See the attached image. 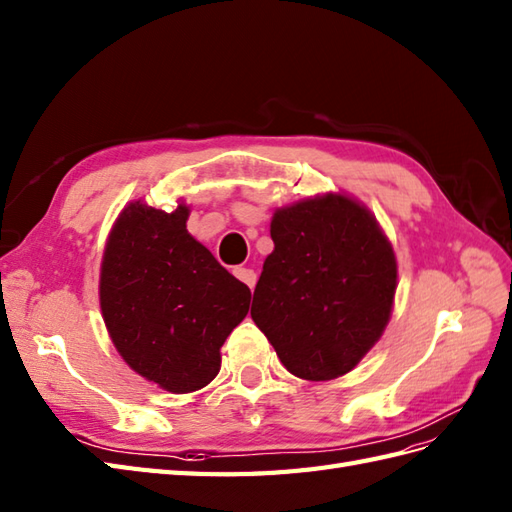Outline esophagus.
I'll use <instances>...</instances> for the list:
<instances>
[{
	"label": "esophagus",
	"instance_id": "34e87169",
	"mask_svg": "<svg viewBox=\"0 0 512 512\" xmlns=\"http://www.w3.org/2000/svg\"><path fill=\"white\" fill-rule=\"evenodd\" d=\"M234 276L239 278L241 282H245L249 289H254L256 286V280H258V276H256V271L254 269H249V267H236L234 269Z\"/></svg>",
	"mask_w": 512,
	"mask_h": 512
}]
</instances>
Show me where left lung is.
Instances as JSON below:
<instances>
[{
    "label": "left lung",
    "instance_id": "left-lung-1",
    "mask_svg": "<svg viewBox=\"0 0 512 512\" xmlns=\"http://www.w3.org/2000/svg\"><path fill=\"white\" fill-rule=\"evenodd\" d=\"M273 252L254 291L252 319L293 376L326 382L350 373L393 313L397 260L358 199L323 193L278 208Z\"/></svg>",
    "mask_w": 512,
    "mask_h": 512
}]
</instances>
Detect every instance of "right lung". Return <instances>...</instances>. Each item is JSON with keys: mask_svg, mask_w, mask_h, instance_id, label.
<instances>
[{"mask_svg": "<svg viewBox=\"0 0 512 512\" xmlns=\"http://www.w3.org/2000/svg\"><path fill=\"white\" fill-rule=\"evenodd\" d=\"M189 206L130 202L112 223L99 308L112 345L141 378L169 393L213 382L221 345L249 310L247 286L186 230Z\"/></svg>", "mask_w": 512, "mask_h": 512, "instance_id": "obj_1", "label": "right lung"}]
</instances>
